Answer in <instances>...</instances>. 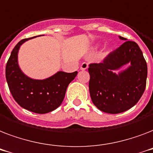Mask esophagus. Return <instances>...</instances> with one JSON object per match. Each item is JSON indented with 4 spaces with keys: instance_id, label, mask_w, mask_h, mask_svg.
I'll use <instances>...</instances> for the list:
<instances>
[{
    "instance_id": "obj_1",
    "label": "esophagus",
    "mask_w": 153,
    "mask_h": 153,
    "mask_svg": "<svg viewBox=\"0 0 153 153\" xmlns=\"http://www.w3.org/2000/svg\"><path fill=\"white\" fill-rule=\"evenodd\" d=\"M88 68V63L87 62H82L81 65V67H80V69L82 70V71H85V70H86Z\"/></svg>"
}]
</instances>
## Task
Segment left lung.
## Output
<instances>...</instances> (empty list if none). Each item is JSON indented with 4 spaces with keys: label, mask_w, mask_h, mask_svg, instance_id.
<instances>
[{
    "label": "left lung",
    "mask_w": 153,
    "mask_h": 153,
    "mask_svg": "<svg viewBox=\"0 0 153 153\" xmlns=\"http://www.w3.org/2000/svg\"><path fill=\"white\" fill-rule=\"evenodd\" d=\"M122 40L126 38L119 36ZM130 67L116 74L125 65ZM89 90L94 105L101 111L119 114L134 106L146 86L148 68L137 43L126 41L99 63H91Z\"/></svg>",
    "instance_id": "obj_1"
}]
</instances>
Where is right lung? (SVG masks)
Masks as SVG:
<instances>
[{
    "label": "right lung",
    "instance_id": "right-lung-1",
    "mask_svg": "<svg viewBox=\"0 0 153 153\" xmlns=\"http://www.w3.org/2000/svg\"><path fill=\"white\" fill-rule=\"evenodd\" d=\"M32 38L20 40L12 51L6 64V80L13 98L20 106L36 114H47L61 105L67 86L78 72L58 71L43 80L25 75L18 64V51L25 42Z\"/></svg>",
    "mask_w": 153,
    "mask_h": 153
}]
</instances>
